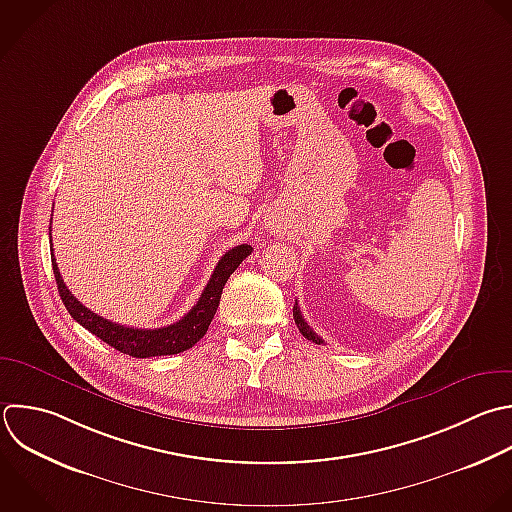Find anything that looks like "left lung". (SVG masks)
<instances>
[{
	"mask_svg": "<svg viewBox=\"0 0 512 512\" xmlns=\"http://www.w3.org/2000/svg\"><path fill=\"white\" fill-rule=\"evenodd\" d=\"M294 322H296V326H298V330H300V334L304 336V338H308V340H312V342H316V344H324V340L306 324V320H304V316H302V312H300V306H298V302L294 304Z\"/></svg>",
	"mask_w": 512,
	"mask_h": 512,
	"instance_id": "obj_1",
	"label": "left lung"
}]
</instances>
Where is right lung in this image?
I'll return each instance as SVG.
<instances>
[{
	"label": "right lung",
	"mask_w": 512,
	"mask_h": 512,
	"mask_svg": "<svg viewBox=\"0 0 512 512\" xmlns=\"http://www.w3.org/2000/svg\"><path fill=\"white\" fill-rule=\"evenodd\" d=\"M252 254V246L242 244L234 246L228 250L218 266L214 268L212 278L208 280L202 296L194 304V308L178 322L164 326V328H130L124 324H116L112 320H106L98 316L96 312L88 310L76 296L68 290V286L62 280V274L58 270L56 258H54V248H52V266H54V276L58 284V292L62 296L64 306L72 314L76 322H80L86 330L96 334L100 340L110 344L112 348L134 356V358H150V356H168V354H178L188 348H192L206 332L208 326L218 310L220 296L224 290V284L228 282L230 274L242 264L244 258Z\"/></svg>",
	"instance_id": "1"
}]
</instances>
